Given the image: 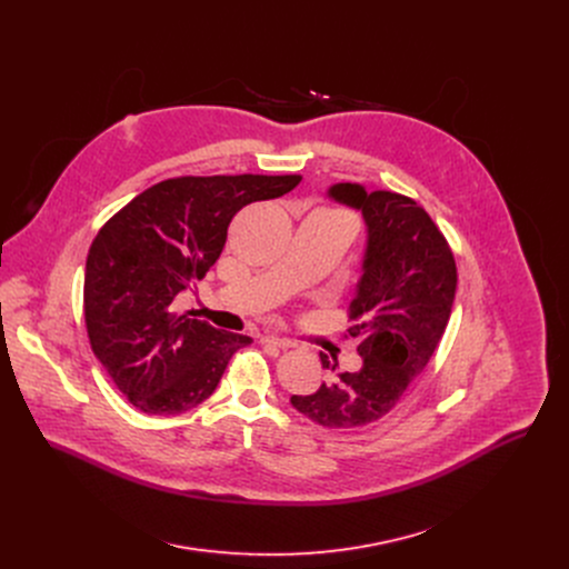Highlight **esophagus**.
Listing matches in <instances>:
<instances>
[{
	"label": "esophagus",
	"mask_w": 569,
	"mask_h": 569,
	"mask_svg": "<svg viewBox=\"0 0 569 569\" xmlns=\"http://www.w3.org/2000/svg\"><path fill=\"white\" fill-rule=\"evenodd\" d=\"M263 345H272V347H279V349H292L295 342L288 340V338H279V336H263L261 338Z\"/></svg>",
	"instance_id": "1"
}]
</instances>
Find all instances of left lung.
<instances>
[{
	"label": "left lung",
	"mask_w": 569,
	"mask_h": 569,
	"mask_svg": "<svg viewBox=\"0 0 569 569\" xmlns=\"http://www.w3.org/2000/svg\"><path fill=\"white\" fill-rule=\"evenodd\" d=\"M329 196L360 209L369 233L347 329L362 365L290 402L323 428L353 430L389 415L428 367L452 312L457 263L441 229L412 198L367 193L349 182L331 187ZM319 358L323 369H338L336 358Z\"/></svg>",
	"instance_id": "1"
}]
</instances>
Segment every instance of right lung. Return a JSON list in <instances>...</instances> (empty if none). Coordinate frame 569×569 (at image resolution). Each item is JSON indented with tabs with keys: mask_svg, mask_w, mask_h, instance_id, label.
<instances>
[{
	"mask_svg": "<svg viewBox=\"0 0 569 569\" xmlns=\"http://www.w3.org/2000/svg\"><path fill=\"white\" fill-rule=\"evenodd\" d=\"M301 176H182L152 184L97 233L83 308L94 356L137 410L182 415L207 400L252 338L213 329L176 297L218 261L231 218Z\"/></svg>",
	"mask_w": 569,
	"mask_h": 569,
	"instance_id": "obj_1",
	"label": "right lung"
}]
</instances>
